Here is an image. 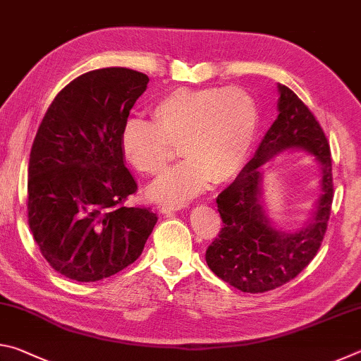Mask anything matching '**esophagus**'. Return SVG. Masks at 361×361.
Here are the masks:
<instances>
[{
  "instance_id": "esophagus-1",
  "label": "esophagus",
  "mask_w": 361,
  "mask_h": 361,
  "mask_svg": "<svg viewBox=\"0 0 361 361\" xmlns=\"http://www.w3.org/2000/svg\"><path fill=\"white\" fill-rule=\"evenodd\" d=\"M185 209V204H162L159 207V210L162 213H169V212H175V210H181Z\"/></svg>"
}]
</instances>
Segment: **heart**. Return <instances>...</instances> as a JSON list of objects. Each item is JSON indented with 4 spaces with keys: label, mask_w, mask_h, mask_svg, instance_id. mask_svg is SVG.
<instances>
[{
    "label": "heart",
    "mask_w": 361,
    "mask_h": 361,
    "mask_svg": "<svg viewBox=\"0 0 361 361\" xmlns=\"http://www.w3.org/2000/svg\"><path fill=\"white\" fill-rule=\"evenodd\" d=\"M152 121L133 118L122 127L126 161L145 175L166 169L180 145L185 161L149 188L156 200L178 202L192 197L212 178L224 181L237 173L258 130V106L240 87H180L151 108Z\"/></svg>",
    "instance_id": "heart-1"
}]
</instances>
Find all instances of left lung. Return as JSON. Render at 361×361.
I'll return each mask as SVG.
<instances>
[{"label": "left lung", "instance_id": "obj_1", "mask_svg": "<svg viewBox=\"0 0 361 361\" xmlns=\"http://www.w3.org/2000/svg\"><path fill=\"white\" fill-rule=\"evenodd\" d=\"M279 116L239 176L216 197L223 228L207 248V264L243 293H266L295 279L314 259L325 237L334 195L328 138L314 113L286 85H279ZM302 147L322 164L321 199L302 231L285 235L268 226L260 209V166L277 152Z\"/></svg>", "mask_w": 361, "mask_h": 361}]
</instances>
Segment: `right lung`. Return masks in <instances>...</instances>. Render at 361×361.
I'll use <instances>...</instances> for the list:
<instances>
[{
    "label": "right lung",
    "mask_w": 361,
    "mask_h": 361,
    "mask_svg": "<svg viewBox=\"0 0 361 361\" xmlns=\"http://www.w3.org/2000/svg\"><path fill=\"white\" fill-rule=\"evenodd\" d=\"M148 81L122 66L84 73L56 95L33 140L30 229L52 269L76 282L130 266L157 221L149 207H126L138 186L121 149L122 127Z\"/></svg>",
    "instance_id": "right-lung-1"
}]
</instances>
